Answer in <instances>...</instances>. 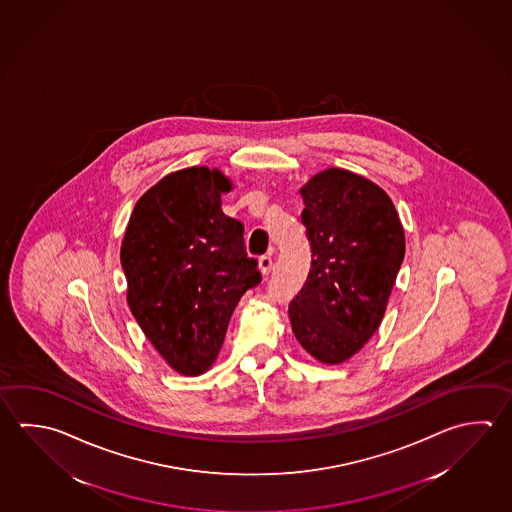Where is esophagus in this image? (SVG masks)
<instances>
[{
	"mask_svg": "<svg viewBox=\"0 0 512 512\" xmlns=\"http://www.w3.org/2000/svg\"><path fill=\"white\" fill-rule=\"evenodd\" d=\"M258 265H260L261 274H265V276H267L270 269H272V256H270V254H263V256H260Z\"/></svg>",
	"mask_w": 512,
	"mask_h": 512,
	"instance_id": "obj_1",
	"label": "esophagus"
}]
</instances>
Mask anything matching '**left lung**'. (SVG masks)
<instances>
[{"label":"left lung","mask_w":512,"mask_h":512,"mask_svg":"<svg viewBox=\"0 0 512 512\" xmlns=\"http://www.w3.org/2000/svg\"><path fill=\"white\" fill-rule=\"evenodd\" d=\"M312 263L290 301L292 332L317 361L344 363L381 325L404 260V229L390 196L346 169L301 187Z\"/></svg>","instance_id":"1"}]
</instances>
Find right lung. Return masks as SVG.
Returning <instances> with one entry per match:
<instances>
[{"instance_id": "obj_1", "label": "right lung", "mask_w": 512, "mask_h": 512, "mask_svg": "<svg viewBox=\"0 0 512 512\" xmlns=\"http://www.w3.org/2000/svg\"><path fill=\"white\" fill-rule=\"evenodd\" d=\"M231 187L218 169L175 171L140 196L122 240L131 314L182 375L211 368L238 301L261 281L243 223L222 211Z\"/></svg>"}]
</instances>
